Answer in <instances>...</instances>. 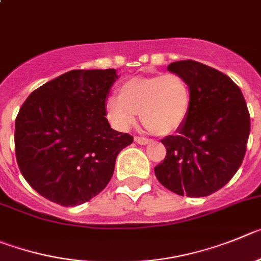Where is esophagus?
<instances>
[{
  "mask_svg": "<svg viewBox=\"0 0 261 261\" xmlns=\"http://www.w3.org/2000/svg\"><path fill=\"white\" fill-rule=\"evenodd\" d=\"M134 140H135V142L140 145H145V144H149V143H151V140L145 139V138H142V136H135V139Z\"/></svg>",
  "mask_w": 261,
  "mask_h": 261,
  "instance_id": "esophagus-1",
  "label": "esophagus"
}]
</instances>
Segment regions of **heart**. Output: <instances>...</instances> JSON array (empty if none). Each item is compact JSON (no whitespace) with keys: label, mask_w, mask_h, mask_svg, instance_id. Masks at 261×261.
I'll list each match as a JSON object with an SVG mask.
<instances>
[{"label":"heart","mask_w":261,"mask_h":261,"mask_svg":"<svg viewBox=\"0 0 261 261\" xmlns=\"http://www.w3.org/2000/svg\"><path fill=\"white\" fill-rule=\"evenodd\" d=\"M191 88L182 75L169 72L138 76L119 87V97L105 104L107 118L118 131H127L138 121L159 135H170L186 122L191 110Z\"/></svg>","instance_id":"obj_1"}]
</instances>
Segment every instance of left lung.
I'll use <instances>...</instances> for the list:
<instances>
[{
	"label": "left lung",
	"mask_w": 261,
	"mask_h": 261,
	"mask_svg": "<svg viewBox=\"0 0 261 261\" xmlns=\"http://www.w3.org/2000/svg\"><path fill=\"white\" fill-rule=\"evenodd\" d=\"M191 88V110L174 135L161 140L166 157L154 168L160 183L178 195L208 196L241 166L250 135V113L239 87L227 75L196 61L170 63Z\"/></svg>",
	"instance_id": "1"
}]
</instances>
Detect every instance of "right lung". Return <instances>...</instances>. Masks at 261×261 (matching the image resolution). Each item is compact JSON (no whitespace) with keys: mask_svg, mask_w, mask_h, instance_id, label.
<instances>
[{"mask_svg":"<svg viewBox=\"0 0 261 261\" xmlns=\"http://www.w3.org/2000/svg\"><path fill=\"white\" fill-rule=\"evenodd\" d=\"M114 69L71 70L28 96L15 119L22 175L48 200L79 205L105 189L119 152L133 143L110 127L105 104Z\"/></svg>","mask_w":261,"mask_h":261,"instance_id":"obj_1","label":"right lung"}]
</instances>
